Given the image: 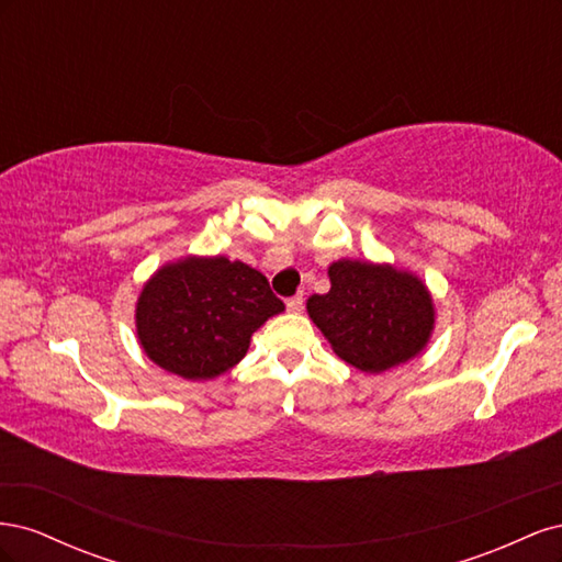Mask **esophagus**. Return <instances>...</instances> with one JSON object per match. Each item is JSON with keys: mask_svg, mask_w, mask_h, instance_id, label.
Instances as JSON below:
<instances>
[{"mask_svg": "<svg viewBox=\"0 0 562 562\" xmlns=\"http://www.w3.org/2000/svg\"><path fill=\"white\" fill-rule=\"evenodd\" d=\"M285 307H288V312L300 314V312H302V307H304V297H302V293H297V295H293V297H288V300H285Z\"/></svg>", "mask_w": 562, "mask_h": 562, "instance_id": "obj_1", "label": "esophagus"}]
</instances>
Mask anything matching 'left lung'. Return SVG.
<instances>
[{"mask_svg": "<svg viewBox=\"0 0 562 562\" xmlns=\"http://www.w3.org/2000/svg\"><path fill=\"white\" fill-rule=\"evenodd\" d=\"M328 277L330 291L312 295L307 312L339 359L363 372H382L427 347L436 312L422 279L361 260H337Z\"/></svg>", "mask_w": 562, "mask_h": 562, "instance_id": "1", "label": "left lung"}]
</instances>
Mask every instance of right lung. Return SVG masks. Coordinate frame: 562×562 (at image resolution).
Returning <instances> with one entry per match:
<instances>
[{
  "label": "right lung",
  "instance_id": "add662e5",
  "mask_svg": "<svg viewBox=\"0 0 562 562\" xmlns=\"http://www.w3.org/2000/svg\"><path fill=\"white\" fill-rule=\"evenodd\" d=\"M283 310L258 269L225 255H190L143 285L135 330L159 368L184 380H213L239 363L250 335Z\"/></svg>",
  "mask_w": 562,
  "mask_h": 562
}]
</instances>
